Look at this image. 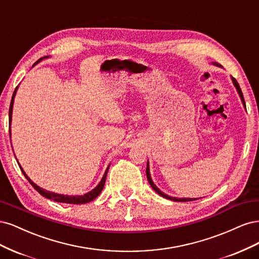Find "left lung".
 <instances>
[{
    "instance_id": "8db88e82",
    "label": "left lung",
    "mask_w": 259,
    "mask_h": 259,
    "mask_svg": "<svg viewBox=\"0 0 259 259\" xmlns=\"http://www.w3.org/2000/svg\"><path fill=\"white\" fill-rule=\"evenodd\" d=\"M212 64L215 65V66H219V68H222V65L219 64V63H216V62H212ZM231 80H232V82H233V86L236 87V89H237V91H238V94H239V97H240V99H241L242 104H243L244 108H246V107H245V102H244V98H243V94H242V91H241V88H240V86H239V84H238V81H237L235 78H233L232 76H231ZM146 177H147L148 183H149V184H151L152 188L156 191V193H157L158 195H160L161 197H163V198H165V199L172 200V201H175V202H186V201H193V200H197V198H178V197H171V196H168V195H165L164 193H162V191L155 185V183H154L153 180H152L151 172H149V162H148V160H147V166H146Z\"/></svg>"
}]
</instances>
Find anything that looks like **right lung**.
I'll return each instance as SVG.
<instances>
[{"label": "right lung", "mask_w": 259, "mask_h": 259, "mask_svg": "<svg viewBox=\"0 0 259 259\" xmlns=\"http://www.w3.org/2000/svg\"><path fill=\"white\" fill-rule=\"evenodd\" d=\"M46 58H49L48 56H46V57H43V58H40V59L38 60V61H36L34 64H33V66L34 65H36L38 62H40L41 60L43 59H46ZM18 87H19V85L16 87V89H15V91H14V94H13V97H12V101H11V106H10V137H12V132H11V124H12V115H13V106H14V100H15V97H16V93H17V89H18ZM18 164H19V162H18ZM110 165L111 164H108L107 165V168H106V170H105V172H104V174H103V177H102V179H101V181H100V183L99 184L93 189V190H90V191H88V193H86V194H84V195H81V196H69V195H61V194H57V193H53V191H49V190H46V189H44V188H41V187H39V186H37L34 182H33L28 175L26 174V172L23 171V169H22V166L19 164V168H20V170H21V172L23 173V175H24V178H26L28 181H29V183L30 184L34 187V189H36L38 193L43 196V197H45V198H47V199H51V200H54V201H56V202H62V203H71V204H84V203H87V202H90V201H93V200H95L100 194H101V191H102V189H103V187H104V184H105V180H106V174H107V171H108V168H110Z\"/></svg>", "instance_id": "obj_1"}]
</instances>
